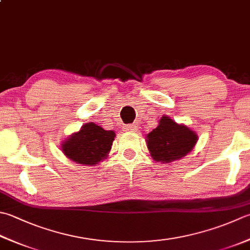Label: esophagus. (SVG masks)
<instances>
[{"label":"esophagus","instance_id":"obj_1","mask_svg":"<svg viewBox=\"0 0 250 250\" xmlns=\"http://www.w3.org/2000/svg\"><path fill=\"white\" fill-rule=\"evenodd\" d=\"M135 130H136L135 125H126L124 128V131H125V132H135Z\"/></svg>","mask_w":250,"mask_h":250}]
</instances>
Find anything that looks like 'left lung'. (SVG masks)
Instances as JSON below:
<instances>
[{
  "label": "left lung",
  "instance_id": "left-lung-1",
  "mask_svg": "<svg viewBox=\"0 0 250 250\" xmlns=\"http://www.w3.org/2000/svg\"><path fill=\"white\" fill-rule=\"evenodd\" d=\"M197 141L196 132L183 124H177L167 115L161 117L157 128L146 135L151 158L161 164L182 159L192 151Z\"/></svg>",
  "mask_w": 250,
  "mask_h": 250
}]
</instances>
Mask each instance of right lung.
Segmentation results:
<instances>
[{
    "instance_id": "right-lung-1",
    "label": "right lung",
    "mask_w": 250,
    "mask_h": 250,
    "mask_svg": "<svg viewBox=\"0 0 250 250\" xmlns=\"http://www.w3.org/2000/svg\"><path fill=\"white\" fill-rule=\"evenodd\" d=\"M115 138L112 130L107 131L94 122H86L79 131L62 142L61 149L73 163L95 166L108 157Z\"/></svg>"
}]
</instances>
